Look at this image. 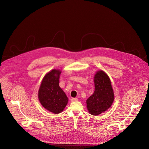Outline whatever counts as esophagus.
Listing matches in <instances>:
<instances>
[{
    "label": "esophagus",
    "mask_w": 149,
    "mask_h": 149,
    "mask_svg": "<svg viewBox=\"0 0 149 149\" xmlns=\"http://www.w3.org/2000/svg\"><path fill=\"white\" fill-rule=\"evenodd\" d=\"M71 100H72V102H76L78 100V99L77 98H72Z\"/></svg>",
    "instance_id": "1"
}]
</instances>
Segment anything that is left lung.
I'll use <instances>...</instances> for the list:
<instances>
[{"label": "left lung", "instance_id": "left-lung-1", "mask_svg": "<svg viewBox=\"0 0 149 149\" xmlns=\"http://www.w3.org/2000/svg\"><path fill=\"white\" fill-rule=\"evenodd\" d=\"M95 92L87 100V107L91 114L97 116L106 111L114 100V93L109 76L103 71L96 73L94 79Z\"/></svg>", "mask_w": 149, "mask_h": 149}]
</instances>
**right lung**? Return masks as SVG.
<instances>
[{"label":"right lung","mask_w":149,"mask_h":149,"mask_svg":"<svg viewBox=\"0 0 149 149\" xmlns=\"http://www.w3.org/2000/svg\"><path fill=\"white\" fill-rule=\"evenodd\" d=\"M61 71L53 69L44 77L39 91L38 97L41 104L54 114L63 110L68 102V98L59 86V77Z\"/></svg>","instance_id":"obj_1"}]
</instances>
